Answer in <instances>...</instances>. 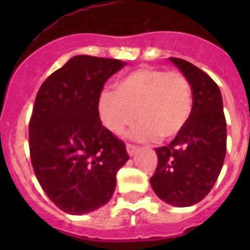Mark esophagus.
Here are the masks:
<instances>
[{"instance_id":"1","label":"esophagus","mask_w":250,"mask_h":250,"mask_svg":"<svg viewBox=\"0 0 250 250\" xmlns=\"http://www.w3.org/2000/svg\"><path fill=\"white\" fill-rule=\"evenodd\" d=\"M136 150H138V147H136L135 145L126 144V151H127V154H129L130 156H134V155H135Z\"/></svg>"}]
</instances>
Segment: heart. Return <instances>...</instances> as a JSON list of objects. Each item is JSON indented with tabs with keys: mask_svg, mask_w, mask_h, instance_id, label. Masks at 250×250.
I'll return each instance as SVG.
<instances>
[{
	"mask_svg": "<svg viewBox=\"0 0 250 250\" xmlns=\"http://www.w3.org/2000/svg\"><path fill=\"white\" fill-rule=\"evenodd\" d=\"M98 111L101 123L112 134L121 135L136 120L130 132L136 141L175 138L187 126L193 112V91L187 77L178 71L141 67L119 81L116 91L100 94Z\"/></svg>",
	"mask_w": 250,
	"mask_h": 250,
	"instance_id": "1",
	"label": "heart"
}]
</instances>
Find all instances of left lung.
I'll return each instance as SVG.
<instances>
[{
    "instance_id": "left-lung-1",
    "label": "left lung",
    "mask_w": 250,
    "mask_h": 250,
    "mask_svg": "<svg viewBox=\"0 0 250 250\" xmlns=\"http://www.w3.org/2000/svg\"><path fill=\"white\" fill-rule=\"evenodd\" d=\"M170 61L190 83L193 112L183 131L167 146L156 147L152 190L174 207L203 200L219 176L227 152V123L219 87L209 75L183 59Z\"/></svg>"
}]
</instances>
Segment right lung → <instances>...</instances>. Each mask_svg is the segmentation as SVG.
Returning <instances> with one entry per match:
<instances>
[{"mask_svg": "<svg viewBox=\"0 0 250 250\" xmlns=\"http://www.w3.org/2000/svg\"><path fill=\"white\" fill-rule=\"evenodd\" d=\"M126 65L79 55L43 81L28 126L30 155L40 185L65 213L81 215L111 199L126 147L103 126L98 101L104 83Z\"/></svg>", "mask_w": 250, "mask_h": 250, "instance_id": "obj_1", "label": "right lung"}]
</instances>
